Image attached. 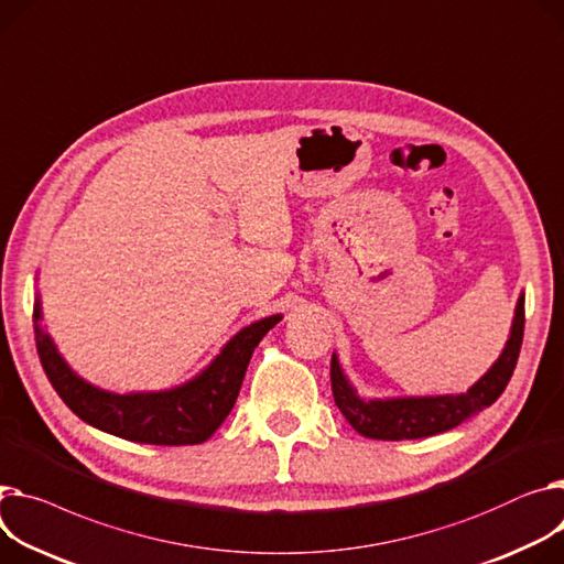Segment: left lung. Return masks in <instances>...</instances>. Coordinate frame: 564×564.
<instances>
[{"label": "left lung", "instance_id": "obj_1", "mask_svg": "<svg viewBox=\"0 0 564 564\" xmlns=\"http://www.w3.org/2000/svg\"><path fill=\"white\" fill-rule=\"evenodd\" d=\"M523 337V292L517 299L510 335L501 356L482 377L460 394H426V397H388L365 399L333 351L330 358V388L333 399L351 429L371 440H417L444 433L467 422L487 405H492L506 390Z\"/></svg>", "mask_w": 564, "mask_h": 564}]
</instances>
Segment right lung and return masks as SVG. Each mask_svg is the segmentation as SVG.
Listing matches in <instances>:
<instances>
[{"mask_svg":"<svg viewBox=\"0 0 564 564\" xmlns=\"http://www.w3.org/2000/svg\"><path fill=\"white\" fill-rule=\"evenodd\" d=\"M281 319L283 315H270L240 328L191 381L167 390L120 394L88 383L67 365L43 324L41 294H35L33 304L37 356L74 415L122 440L167 446L202 444L221 426L238 399L253 349Z\"/></svg>","mask_w":564,"mask_h":564,"instance_id":"obj_1","label":"right lung"}]
</instances>
